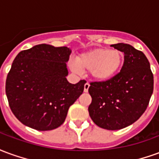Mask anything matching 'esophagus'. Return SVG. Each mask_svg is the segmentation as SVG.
Instances as JSON below:
<instances>
[{"label":"esophagus","instance_id":"obj_1","mask_svg":"<svg viewBox=\"0 0 159 159\" xmlns=\"http://www.w3.org/2000/svg\"><path fill=\"white\" fill-rule=\"evenodd\" d=\"M89 83H86L85 84H84V92L85 93H87L88 91H89Z\"/></svg>","mask_w":159,"mask_h":159}]
</instances>
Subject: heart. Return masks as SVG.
<instances>
[{"label": "heart", "instance_id": "b5f03b06", "mask_svg": "<svg viewBox=\"0 0 159 159\" xmlns=\"http://www.w3.org/2000/svg\"><path fill=\"white\" fill-rule=\"evenodd\" d=\"M122 61V53L117 50L96 49L80 55L77 62L80 66L73 63L71 68L76 72L81 71L80 67L89 70L94 79L105 82L112 78L117 74Z\"/></svg>", "mask_w": 159, "mask_h": 159}]
</instances>
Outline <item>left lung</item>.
<instances>
[{
    "instance_id": "1",
    "label": "left lung",
    "mask_w": 159,
    "mask_h": 159,
    "mask_svg": "<svg viewBox=\"0 0 159 159\" xmlns=\"http://www.w3.org/2000/svg\"><path fill=\"white\" fill-rule=\"evenodd\" d=\"M111 47L124 53V62L110 80L90 83L89 112L99 127L117 130L131 125L145 112L153 92V75L141 51L124 43Z\"/></svg>"
}]
</instances>
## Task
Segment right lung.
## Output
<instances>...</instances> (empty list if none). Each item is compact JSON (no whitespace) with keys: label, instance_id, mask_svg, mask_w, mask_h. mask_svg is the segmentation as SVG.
I'll use <instances>...</instances> for the list:
<instances>
[{"label":"right lung","instance_id":"1","mask_svg":"<svg viewBox=\"0 0 159 159\" xmlns=\"http://www.w3.org/2000/svg\"><path fill=\"white\" fill-rule=\"evenodd\" d=\"M71 50L39 44L19 52L6 81L9 107L26 126L39 131L62 124L70 107L83 93L85 80L70 83L66 62Z\"/></svg>","mask_w":159,"mask_h":159}]
</instances>
